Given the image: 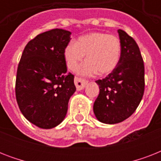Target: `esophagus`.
<instances>
[{
  "label": "esophagus",
  "instance_id": "1",
  "mask_svg": "<svg viewBox=\"0 0 161 161\" xmlns=\"http://www.w3.org/2000/svg\"><path fill=\"white\" fill-rule=\"evenodd\" d=\"M74 83H75L77 90L80 91L84 88V87H85V85H86V83H87V80H85V79H83V78H78V77H76V78H74Z\"/></svg>",
  "mask_w": 161,
  "mask_h": 161
}]
</instances>
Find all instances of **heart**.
<instances>
[{
	"mask_svg": "<svg viewBox=\"0 0 161 161\" xmlns=\"http://www.w3.org/2000/svg\"><path fill=\"white\" fill-rule=\"evenodd\" d=\"M78 73L82 76H93L98 73L104 75L111 73L119 62L121 43L114 35L93 32L80 36L77 42H71L64 52L68 68L75 71L84 59Z\"/></svg>",
	"mask_w": 161,
	"mask_h": 161,
	"instance_id": "heart-1",
	"label": "heart"
}]
</instances>
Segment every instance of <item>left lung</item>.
<instances>
[{"instance_id": "8db88e82", "label": "left lung", "mask_w": 161, "mask_h": 161, "mask_svg": "<svg viewBox=\"0 0 161 161\" xmlns=\"http://www.w3.org/2000/svg\"><path fill=\"white\" fill-rule=\"evenodd\" d=\"M121 57L117 67L105 78L98 79L99 94L93 112L100 122L118 124L134 114L145 91V66L140 48L133 37L118 30Z\"/></svg>"}]
</instances>
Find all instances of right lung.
<instances>
[{
    "label": "right lung",
    "mask_w": 161,
    "mask_h": 161,
    "mask_svg": "<svg viewBox=\"0 0 161 161\" xmlns=\"http://www.w3.org/2000/svg\"><path fill=\"white\" fill-rule=\"evenodd\" d=\"M70 35L58 28L39 34L26 44L18 64L16 102L24 117L42 129L63 122L76 91L64 56Z\"/></svg>",
    "instance_id": "add662e5"
}]
</instances>
